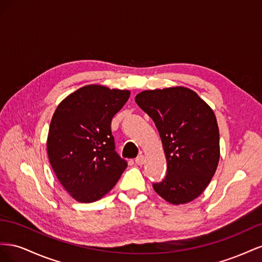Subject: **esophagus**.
Listing matches in <instances>:
<instances>
[{"label":"esophagus","mask_w":262,"mask_h":262,"mask_svg":"<svg viewBox=\"0 0 262 262\" xmlns=\"http://www.w3.org/2000/svg\"><path fill=\"white\" fill-rule=\"evenodd\" d=\"M136 163L140 166H142L144 164V156L143 155H139L137 158H136Z\"/></svg>","instance_id":"esophagus-1"}]
</instances>
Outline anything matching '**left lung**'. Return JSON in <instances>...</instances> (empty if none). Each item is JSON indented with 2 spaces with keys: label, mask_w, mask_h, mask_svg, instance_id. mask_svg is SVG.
I'll return each instance as SVG.
<instances>
[{
  "label": "left lung",
  "mask_w": 262,
  "mask_h": 262,
  "mask_svg": "<svg viewBox=\"0 0 262 262\" xmlns=\"http://www.w3.org/2000/svg\"><path fill=\"white\" fill-rule=\"evenodd\" d=\"M136 102L160 133L167 173L155 191L171 204L194 200L208 187L220 160V132L215 115L195 92L177 86L144 91Z\"/></svg>",
  "instance_id": "left-lung-1"
}]
</instances>
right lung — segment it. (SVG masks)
Instances as JSON below:
<instances>
[{
  "instance_id": "right-lung-1",
  "label": "right lung",
  "mask_w": 262,
  "mask_h": 262,
  "mask_svg": "<svg viewBox=\"0 0 262 262\" xmlns=\"http://www.w3.org/2000/svg\"><path fill=\"white\" fill-rule=\"evenodd\" d=\"M129 97V91L86 85L55 109L47 140L48 157L60 184L78 202L101 199L128 166L116 152L110 125Z\"/></svg>"
}]
</instances>
